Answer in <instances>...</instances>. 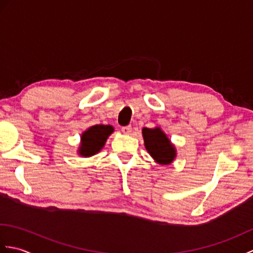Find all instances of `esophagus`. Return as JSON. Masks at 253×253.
I'll list each match as a JSON object with an SVG mask.
<instances>
[{
    "label": "esophagus",
    "mask_w": 253,
    "mask_h": 253,
    "mask_svg": "<svg viewBox=\"0 0 253 253\" xmlns=\"http://www.w3.org/2000/svg\"><path fill=\"white\" fill-rule=\"evenodd\" d=\"M122 131H123V133H125V135H129V133L131 132V126L122 127Z\"/></svg>",
    "instance_id": "34e87169"
}]
</instances>
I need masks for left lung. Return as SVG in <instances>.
Wrapping results in <instances>:
<instances>
[{"instance_id":"1","label":"left lung","mask_w":253,"mask_h":253,"mask_svg":"<svg viewBox=\"0 0 253 253\" xmlns=\"http://www.w3.org/2000/svg\"><path fill=\"white\" fill-rule=\"evenodd\" d=\"M144 147L151 158L160 165H169L175 160L177 151L168 135L161 127L142 128Z\"/></svg>"}]
</instances>
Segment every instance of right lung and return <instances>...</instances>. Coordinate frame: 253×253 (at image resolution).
<instances>
[{
	"instance_id": "add662e5",
	"label": "right lung",
	"mask_w": 253,
	"mask_h": 253,
	"mask_svg": "<svg viewBox=\"0 0 253 253\" xmlns=\"http://www.w3.org/2000/svg\"><path fill=\"white\" fill-rule=\"evenodd\" d=\"M114 127L111 125H94L85 129L80 137L77 153L83 158H90L99 153L112 133Z\"/></svg>"
}]
</instances>
